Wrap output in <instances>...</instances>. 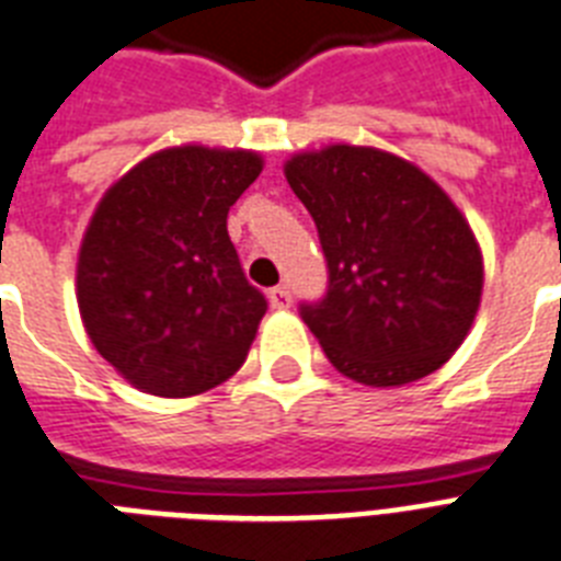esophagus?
I'll return each mask as SVG.
<instances>
[{
  "mask_svg": "<svg viewBox=\"0 0 561 561\" xmlns=\"http://www.w3.org/2000/svg\"><path fill=\"white\" fill-rule=\"evenodd\" d=\"M267 299H271V305L276 308V311H288L290 302H294V296H290V290L285 288V285H279V288H273L271 294H267Z\"/></svg>",
  "mask_w": 561,
  "mask_h": 561,
  "instance_id": "1",
  "label": "esophagus"
}]
</instances>
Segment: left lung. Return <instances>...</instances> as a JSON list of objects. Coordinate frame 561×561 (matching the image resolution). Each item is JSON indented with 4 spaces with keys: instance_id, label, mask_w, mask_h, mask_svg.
Listing matches in <instances>:
<instances>
[{
    "instance_id": "left-lung-1",
    "label": "left lung",
    "mask_w": 561,
    "mask_h": 561,
    "mask_svg": "<svg viewBox=\"0 0 561 561\" xmlns=\"http://www.w3.org/2000/svg\"><path fill=\"white\" fill-rule=\"evenodd\" d=\"M285 178L328 259V296L302 320L331 366L371 389L438 371L484 290L481 244L444 186L400 154L354 144L294 152Z\"/></svg>"
}]
</instances>
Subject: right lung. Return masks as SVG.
I'll use <instances>...</instances> for the list:
<instances>
[{"label": "right lung", "mask_w": 561, "mask_h": 561, "mask_svg": "<svg viewBox=\"0 0 561 561\" xmlns=\"http://www.w3.org/2000/svg\"><path fill=\"white\" fill-rule=\"evenodd\" d=\"M253 149L181 144L108 186L77 253V308L135 389L193 398L236 375L267 302L241 273L227 213L259 178Z\"/></svg>", "instance_id": "obj_1"}]
</instances>
